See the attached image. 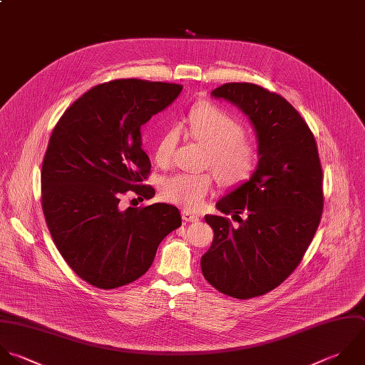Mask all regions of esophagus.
Returning <instances> with one entry per match:
<instances>
[{"label":"esophagus","instance_id":"obj_1","mask_svg":"<svg viewBox=\"0 0 365 365\" xmlns=\"http://www.w3.org/2000/svg\"><path fill=\"white\" fill-rule=\"evenodd\" d=\"M182 219H183L185 222H197V220H199V216L195 215V213H192V212L187 210V209H183V210H182Z\"/></svg>","mask_w":365,"mask_h":365}]
</instances>
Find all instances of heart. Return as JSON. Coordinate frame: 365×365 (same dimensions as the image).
I'll list each match as a JSON object with an SVG mask.
<instances>
[{
    "label": "heart",
    "mask_w": 365,
    "mask_h": 365,
    "mask_svg": "<svg viewBox=\"0 0 365 365\" xmlns=\"http://www.w3.org/2000/svg\"><path fill=\"white\" fill-rule=\"evenodd\" d=\"M182 129L207 148L206 163L222 183L237 186L253 175L257 163L256 148L245 139L243 126L226 110L213 103L200 102L192 108ZM178 140V128H170L160 136L155 150L158 163L170 162ZM213 183L210 173H178L163 182L162 195L170 203L197 210L213 190Z\"/></svg>",
    "instance_id": "obj_1"
}]
</instances>
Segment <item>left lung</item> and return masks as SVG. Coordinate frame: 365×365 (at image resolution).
Segmentation results:
<instances>
[{
	"label": "left lung",
	"instance_id": "obj_1",
	"mask_svg": "<svg viewBox=\"0 0 365 365\" xmlns=\"http://www.w3.org/2000/svg\"><path fill=\"white\" fill-rule=\"evenodd\" d=\"M212 95L249 116L260 158L250 180L216 203L223 216H205L215 237L200 266L216 290L246 300L276 289L300 264L323 213V169L313 132L283 96L249 82Z\"/></svg>",
	"mask_w": 365,
	"mask_h": 365
}]
</instances>
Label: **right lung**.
<instances>
[{
	"mask_svg": "<svg viewBox=\"0 0 365 365\" xmlns=\"http://www.w3.org/2000/svg\"><path fill=\"white\" fill-rule=\"evenodd\" d=\"M182 88L142 79L99 83L52 130L41 170V205L58 252L91 286L110 290L138 280L160 242L182 225L172 205L119 207L128 190L139 200L155 196L143 185L150 160L140 128Z\"/></svg>",
	"mask_w": 365,
	"mask_h": 365,
	"instance_id": "add662e5",
	"label": "right lung"
}]
</instances>
